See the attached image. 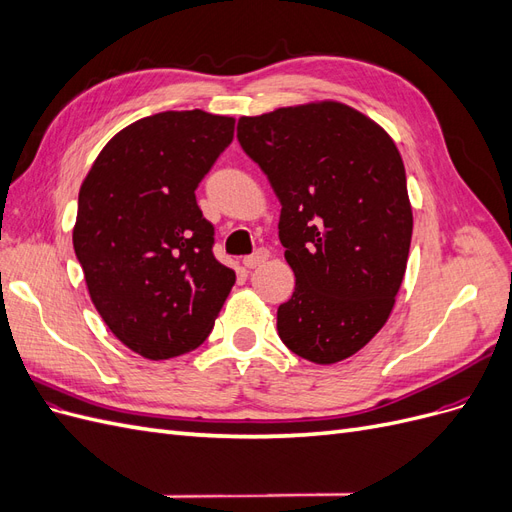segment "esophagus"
<instances>
[{
    "instance_id": "1",
    "label": "esophagus",
    "mask_w": 512,
    "mask_h": 512,
    "mask_svg": "<svg viewBox=\"0 0 512 512\" xmlns=\"http://www.w3.org/2000/svg\"><path fill=\"white\" fill-rule=\"evenodd\" d=\"M267 258H269V252L265 250V247H260V250H256L254 254L243 258V267H245V269H256V267H260L262 262H265Z\"/></svg>"
}]
</instances>
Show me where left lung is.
I'll return each mask as SVG.
<instances>
[{"label":"left lung","mask_w":512,"mask_h":512,"mask_svg":"<svg viewBox=\"0 0 512 512\" xmlns=\"http://www.w3.org/2000/svg\"><path fill=\"white\" fill-rule=\"evenodd\" d=\"M237 138L280 198L297 277L277 333L301 359L344 361L389 320L408 265L412 207L393 138L339 102L241 117Z\"/></svg>","instance_id":"1"}]
</instances>
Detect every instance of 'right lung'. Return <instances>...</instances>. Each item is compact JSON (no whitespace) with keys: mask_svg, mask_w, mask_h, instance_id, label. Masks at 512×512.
<instances>
[{"mask_svg":"<svg viewBox=\"0 0 512 512\" xmlns=\"http://www.w3.org/2000/svg\"><path fill=\"white\" fill-rule=\"evenodd\" d=\"M232 136L235 119L198 108L138 119L106 143L81 185L72 243L91 301L145 359L203 344L235 286L194 194Z\"/></svg>","mask_w":512,"mask_h":512,"instance_id":"right-lung-1","label":"right lung"}]
</instances>
